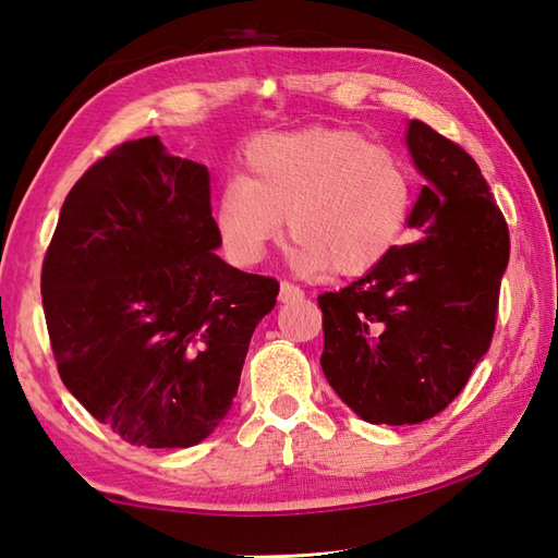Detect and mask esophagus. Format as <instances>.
Segmentation results:
<instances>
[{
	"mask_svg": "<svg viewBox=\"0 0 558 558\" xmlns=\"http://www.w3.org/2000/svg\"><path fill=\"white\" fill-rule=\"evenodd\" d=\"M304 298V292L298 288V286H292V282H280V302L282 304H292V302H300Z\"/></svg>",
	"mask_w": 558,
	"mask_h": 558,
	"instance_id": "1",
	"label": "esophagus"
}]
</instances>
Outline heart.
I'll return each mask as SVG.
<instances>
[{
  "instance_id": "heart-1",
  "label": "heart",
  "mask_w": 558,
  "mask_h": 558,
  "mask_svg": "<svg viewBox=\"0 0 558 558\" xmlns=\"http://www.w3.org/2000/svg\"><path fill=\"white\" fill-rule=\"evenodd\" d=\"M246 172L220 189L218 240L234 266H256L290 225V260L304 272L362 276L393 252L414 208V174L398 150L350 129L258 138Z\"/></svg>"
}]
</instances>
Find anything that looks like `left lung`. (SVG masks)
I'll use <instances>...</instances> for the list:
<instances>
[{"label":"left lung","instance_id":"left-lung-1","mask_svg":"<svg viewBox=\"0 0 558 558\" xmlns=\"http://www.w3.org/2000/svg\"><path fill=\"white\" fill-rule=\"evenodd\" d=\"M405 144L426 184L396 246L340 292H324L322 369L372 424H420L453 400L487 354L511 240L477 162L420 120Z\"/></svg>","mask_w":558,"mask_h":558}]
</instances>
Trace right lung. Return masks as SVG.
Segmentation results:
<instances>
[{"mask_svg":"<svg viewBox=\"0 0 558 558\" xmlns=\"http://www.w3.org/2000/svg\"><path fill=\"white\" fill-rule=\"evenodd\" d=\"M206 165L126 141L71 189L43 264L69 393L124 441L189 448L225 420L272 278L216 254Z\"/></svg>","mask_w":558,"mask_h":558,"instance_id":"right-lung-1","label":"right lung"}]
</instances>
